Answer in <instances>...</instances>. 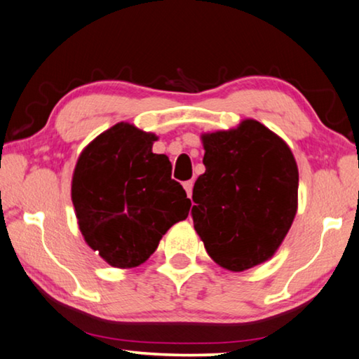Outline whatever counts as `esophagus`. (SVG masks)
<instances>
[{
  "label": "esophagus",
  "instance_id": "esophagus-1",
  "mask_svg": "<svg viewBox=\"0 0 359 359\" xmlns=\"http://www.w3.org/2000/svg\"><path fill=\"white\" fill-rule=\"evenodd\" d=\"M183 186H184V189H186V192H187V196L191 197V196H192V187H194L192 181H184Z\"/></svg>",
  "mask_w": 359,
  "mask_h": 359
}]
</instances>
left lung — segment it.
<instances>
[{"mask_svg": "<svg viewBox=\"0 0 359 359\" xmlns=\"http://www.w3.org/2000/svg\"><path fill=\"white\" fill-rule=\"evenodd\" d=\"M202 140L207 170L194 184V227L211 259L242 272L272 257L290 231L297 211L294 156L252 119Z\"/></svg>", "mask_w": 359, "mask_h": 359, "instance_id": "left-lung-1", "label": "left lung"}]
</instances>
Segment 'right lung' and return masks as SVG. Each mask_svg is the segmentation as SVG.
<instances>
[{
    "mask_svg": "<svg viewBox=\"0 0 359 359\" xmlns=\"http://www.w3.org/2000/svg\"><path fill=\"white\" fill-rule=\"evenodd\" d=\"M156 135L116 124L76 163L72 198L87 245L113 267L130 269L156 251L162 235L189 215L191 201L172 163L152 152Z\"/></svg>",
    "mask_w": 359,
    "mask_h": 359,
    "instance_id": "right-lung-1",
    "label": "right lung"
}]
</instances>
